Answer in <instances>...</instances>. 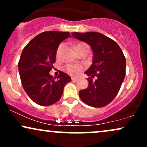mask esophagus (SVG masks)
Instances as JSON below:
<instances>
[{"label": "esophagus", "mask_w": 147, "mask_h": 147, "mask_svg": "<svg viewBox=\"0 0 147 147\" xmlns=\"http://www.w3.org/2000/svg\"><path fill=\"white\" fill-rule=\"evenodd\" d=\"M77 80H78V79L77 78H75V77H72V81H73V82H77Z\"/></svg>", "instance_id": "1"}]
</instances>
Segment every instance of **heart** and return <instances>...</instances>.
<instances>
[{
	"instance_id": "heart-1",
	"label": "heart",
	"mask_w": 147,
	"mask_h": 147,
	"mask_svg": "<svg viewBox=\"0 0 147 147\" xmlns=\"http://www.w3.org/2000/svg\"><path fill=\"white\" fill-rule=\"evenodd\" d=\"M81 44H85V43H79V44H78V45H81ZM63 46V44H61L59 46V48H58V49H57V57L59 55L61 50ZM65 71L68 72V73L70 74V75H77V74H79V72L83 70V67H82V65H79L68 64V65H67L65 67Z\"/></svg>"
}]
</instances>
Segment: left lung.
Here are the masks:
<instances>
[{
	"mask_svg": "<svg viewBox=\"0 0 147 147\" xmlns=\"http://www.w3.org/2000/svg\"><path fill=\"white\" fill-rule=\"evenodd\" d=\"M75 38L85 42L92 50V63L85 74L88 86L79 91V97L87 105L104 107L113 100L126 75V59L115 41L95 32H72Z\"/></svg>",
	"mask_w": 147,
	"mask_h": 147,
	"instance_id": "obj_1",
	"label": "left lung"
}]
</instances>
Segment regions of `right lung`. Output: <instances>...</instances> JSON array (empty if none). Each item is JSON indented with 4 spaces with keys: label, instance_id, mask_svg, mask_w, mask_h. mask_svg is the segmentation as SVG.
<instances>
[{
    "label": "right lung",
    "instance_id": "1",
    "mask_svg": "<svg viewBox=\"0 0 147 147\" xmlns=\"http://www.w3.org/2000/svg\"><path fill=\"white\" fill-rule=\"evenodd\" d=\"M68 37V32L48 31L32 39L22 52L18 71L23 89L34 102L50 106L59 100L63 88L71 78L61 71L55 77L50 75L56 61L58 47Z\"/></svg>",
    "mask_w": 147,
    "mask_h": 147
}]
</instances>
